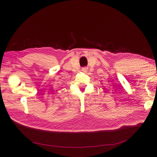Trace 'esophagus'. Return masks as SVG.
<instances>
[{
    "label": "esophagus",
    "instance_id": "1",
    "mask_svg": "<svg viewBox=\"0 0 157 157\" xmlns=\"http://www.w3.org/2000/svg\"><path fill=\"white\" fill-rule=\"evenodd\" d=\"M87 70H88V68H86V67H85V68H82V71H85V72H86V71H87Z\"/></svg>",
    "mask_w": 157,
    "mask_h": 157
}]
</instances>
